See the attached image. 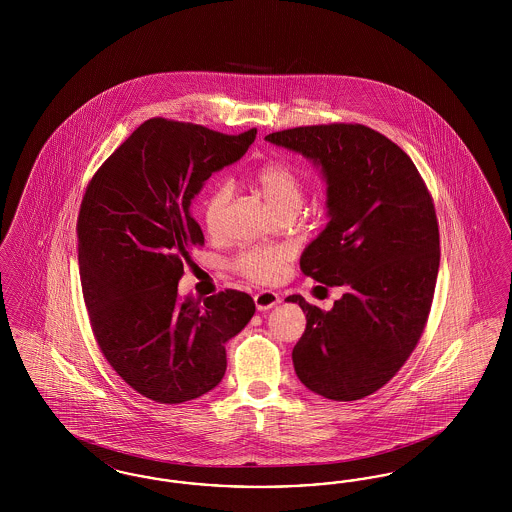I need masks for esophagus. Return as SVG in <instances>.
<instances>
[{"label":"esophagus","mask_w":512,"mask_h":512,"mask_svg":"<svg viewBox=\"0 0 512 512\" xmlns=\"http://www.w3.org/2000/svg\"><path fill=\"white\" fill-rule=\"evenodd\" d=\"M255 305L259 311H268L272 309L274 305L280 303V295L276 292H270V290H263V292L255 293Z\"/></svg>","instance_id":"obj_1"}]
</instances>
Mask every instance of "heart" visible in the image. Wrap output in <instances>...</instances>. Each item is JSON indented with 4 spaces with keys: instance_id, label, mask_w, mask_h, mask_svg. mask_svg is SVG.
<instances>
[{
    "instance_id": "1",
    "label": "heart",
    "mask_w": 512,
    "mask_h": 512,
    "mask_svg": "<svg viewBox=\"0 0 512 512\" xmlns=\"http://www.w3.org/2000/svg\"><path fill=\"white\" fill-rule=\"evenodd\" d=\"M251 184L257 192L265 197L268 207L280 215L284 211H299L303 201V180L288 163L272 161L261 165L251 174ZM230 199L228 184L219 182L211 188V192L203 199L201 217L205 230L209 234H219L222 215ZM290 259V251L280 245H255L247 247L236 255L232 267L245 278L268 284L274 282L280 274L286 261Z\"/></svg>"
}]
</instances>
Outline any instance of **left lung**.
I'll return each mask as SVG.
<instances>
[{
  "label": "left lung",
  "mask_w": 512,
  "mask_h": 512,
  "mask_svg": "<svg viewBox=\"0 0 512 512\" xmlns=\"http://www.w3.org/2000/svg\"><path fill=\"white\" fill-rule=\"evenodd\" d=\"M267 140L322 167L330 222L299 265L345 288L332 311L301 295L286 299L307 317L295 372L326 399H363L405 365L428 322L439 268L434 199L411 157L365 124L297 126Z\"/></svg>",
  "instance_id": "left-lung-1"
}]
</instances>
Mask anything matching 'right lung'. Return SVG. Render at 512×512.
<instances>
[{
    "mask_svg": "<svg viewBox=\"0 0 512 512\" xmlns=\"http://www.w3.org/2000/svg\"><path fill=\"white\" fill-rule=\"evenodd\" d=\"M255 134L153 117L86 186L76 236L90 326L107 363L151 401L176 405L219 386L224 343L255 313L251 295L238 290L205 301L178 293L190 249L205 242L190 203Z\"/></svg>",
    "mask_w": 512,
    "mask_h": 512,
    "instance_id": "1",
    "label": "right lung"
}]
</instances>
